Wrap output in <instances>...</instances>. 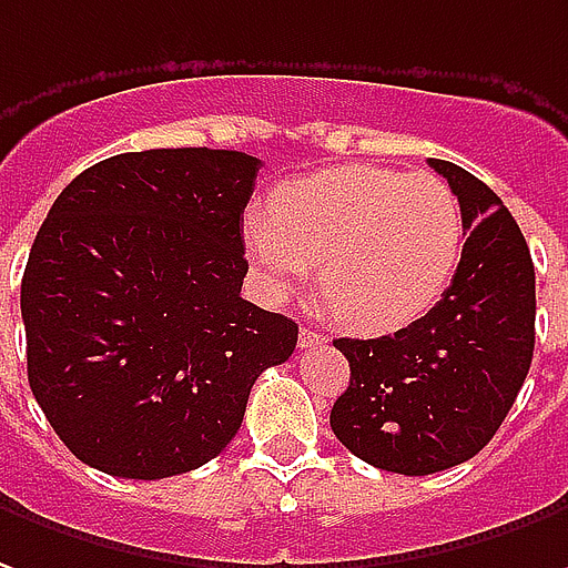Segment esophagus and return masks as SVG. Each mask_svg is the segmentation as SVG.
<instances>
[{
  "label": "esophagus",
  "instance_id": "34e87169",
  "mask_svg": "<svg viewBox=\"0 0 568 568\" xmlns=\"http://www.w3.org/2000/svg\"><path fill=\"white\" fill-rule=\"evenodd\" d=\"M320 344H325V335L323 332H316V328H301L297 332V347H320Z\"/></svg>",
  "mask_w": 568,
  "mask_h": 568
}]
</instances>
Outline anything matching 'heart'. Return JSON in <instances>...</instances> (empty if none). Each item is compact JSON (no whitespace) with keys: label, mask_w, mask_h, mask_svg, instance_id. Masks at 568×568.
<instances>
[{"label":"heart","mask_w":568,"mask_h":568,"mask_svg":"<svg viewBox=\"0 0 568 568\" xmlns=\"http://www.w3.org/2000/svg\"><path fill=\"white\" fill-rule=\"evenodd\" d=\"M458 200L430 172L335 165L285 184L273 215L245 221L261 283L283 297L311 280L356 332H390L418 320L446 292L462 257Z\"/></svg>","instance_id":"obj_1"}]
</instances>
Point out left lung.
<instances>
[{"label":"left lung","mask_w":568,"mask_h":568,"mask_svg":"<svg viewBox=\"0 0 568 568\" xmlns=\"http://www.w3.org/2000/svg\"><path fill=\"white\" fill-rule=\"evenodd\" d=\"M467 230L452 285L381 338H335L351 384L328 424L372 467L427 477L474 458L517 399L535 351V267L517 221L479 178L430 160Z\"/></svg>","instance_id":"obj_1"}]
</instances>
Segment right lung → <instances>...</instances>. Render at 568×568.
Segmentation results:
<instances>
[{
    "label": "right lung",
    "mask_w": 568,
    "mask_h": 568,
    "mask_svg": "<svg viewBox=\"0 0 568 568\" xmlns=\"http://www.w3.org/2000/svg\"><path fill=\"white\" fill-rule=\"evenodd\" d=\"M261 160L178 146L77 174L21 283L36 403L79 462L162 479L227 449L297 325L245 301L243 212Z\"/></svg>",
    "instance_id": "add662e5"
}]
</instances>
